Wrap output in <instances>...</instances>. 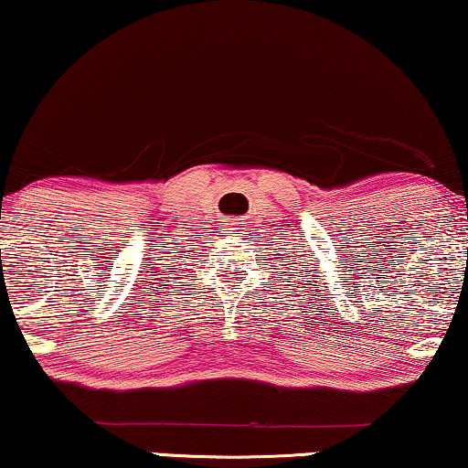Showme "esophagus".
Listing matches in <instances>:
<instances>
[{"label":"esophagus","mask_w":468,"mask_h":468,"mask_svg":"<svg viewBox=\"0 0 468 468\" xmlns=\"http://www.w3.org/2000/svg\"><path fill=\"white\" fill-rule=\"evenodd\" d=\"M226 228H228L229 232H232V234L236 232V229H239V228H236V223H234V221H232V223H226Z\"/></svg>","instance_id":"esophagus-1"}]
</instances>
